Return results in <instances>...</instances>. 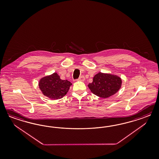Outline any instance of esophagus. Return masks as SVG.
<instances>
[{
	"label": "esophagus",
	"instance_id": "obj_1",
	"mask_svg": "<svg viewBox=\"0 0 159 159\" xmlns=\"http://www.w3.org/2000/svg\"><path fill=\"white\" fill-rule=\"evenodd\" d=\"M77 80H79V81L83 82V81H84V80H85V77H84V76H81Z\"/></svg>",
	"mask_w": 159,
	"mask_h": 159
}]
</instances>
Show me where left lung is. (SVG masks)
<instances>
[{
  "mask_svg": "<svg viewBox=\"0 0 159 159\" xmlns=\"http://www.w3.org/2000/svg\"><path fill=\"white\" fill-rule=\"evenodd\" d=\"M122 80L118 76L99 72L93 77L88 87L91 92L101 98H108L116 94L121 87Z\"/></svg>",
  "mask_w": 159,
  "mask_h": 159,
  "instance_id": "1",
  "label": "left lung"
}]
</instances>
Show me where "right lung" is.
<instances>
[{"instance_id": "1", "label": "right lung", "mask_w": 159, "mask_h": 159, "mask_svg": "<svg viewBox=\"0 0 159 159\" xmlns=\"http://www.w3.org/2000/svg\"><path fill=\"white\" fill-rule=\"evenodd\" d=\"M72 83L67 80L60 79L58 73L43 77L39 82V87L44 96L52 100H58L65 96Z\"/></svg>"}]
</instances>
